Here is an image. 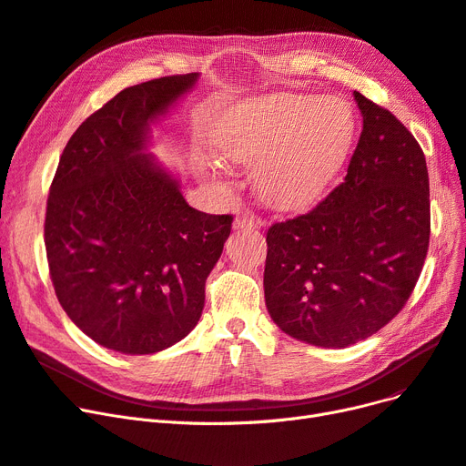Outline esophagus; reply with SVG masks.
<instances>
[{
	"mask_svg": "<svg viewBox=\"0 0 466 466\" xmlns=\"http://www.w3.org/2000/svg\"><path fill=\"white\" fill-rule=\"evenodd\" d=\"M261 224H263L261 217H257V215H253L249 211L238 213L236 218H234V227L236 228H259Z\"/></svg>",
	"mask_w": 466,
	"mask_h": 466,
	"instance_id": "1",
	"label": "esophagus"
}]
</instances>
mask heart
Here are the masks:
<instances>
[{"label":"heart","instance_id":"heart-1","mask_svg":"<svg viewBox=\"0 0 466 466\" xmlns=\"http://www.w3.org/2000/svg\"><path fill=\"white\" fill-rule=\"evenodd\" d=\"M353 140L355 116L346 101L305 94L246 101L217 132L222 157L257 163L261 196L280 209L311 203L346 161Z\"/></svg>","mask_w":466,"mask_h":466}]
</instances>
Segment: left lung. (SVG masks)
<instances>
[{"instance_id": "1", "label": "left lung", "mask_w": 466, "mask_h": 466, "mask_svg": "<svg viewBox=\"0 0 466 466\" xmlns=\"http://www.w3.org/2000/svg\"><path fill=\"white\" fill-rule=\"evenodd\" d=\"M363 115L339 186L267 232L265 301L288 336L348 348L398 315L430 242L424 151L401 120L353 92Z\"/></svg>"}]
</instances>
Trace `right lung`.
<instances>
[{
  "instance_id": "right-lung-1",
  "label": "right lung",
  "mask_w": 466,
  "mask_h": 466,
  "mask_svg": "<svg viewBox=\"0 0 466 466\" xmlns=\"http://www.w3.org/2000/svg\"><path fill=\"white\" fill-rule=\"evenodd\" d=\"M196 80L175 75L118 92L71 136L49 186L44 242L56 296L113 351L157 353L194 330L232 230V215L189 207L178 180L144 155L151 120Z\"/></svg>"
}]
</instances>
